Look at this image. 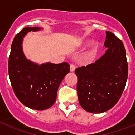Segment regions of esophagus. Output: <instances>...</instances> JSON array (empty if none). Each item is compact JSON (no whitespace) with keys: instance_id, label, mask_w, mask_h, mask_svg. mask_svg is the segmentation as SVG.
<instances>
[{"instance_id":"1","label":"esophagus","mask_w":135,"mask_h":135,"mask_svg":"<svg viewBox=\"0 0 135 135\" xmlns=\"http://www.w3.org/2000/svg\"><path fill=\"white\" fill-rule=\"evenodd\" d=\"M76 70V66L74 64H71L70 65V71H74V70Z\"/></svg>"}]
</instances>
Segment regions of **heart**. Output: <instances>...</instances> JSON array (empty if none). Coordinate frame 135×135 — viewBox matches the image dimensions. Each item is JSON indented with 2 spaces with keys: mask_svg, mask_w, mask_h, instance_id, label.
<instances>
[{
  "mask_svg": "<svg viewBox=\"0 0 135 135\" xmlns=\"http://www.w3.org/2000/svg\"><path fill=\"white\" fill-rule=\"evenodd\" d=\"M96 47H97L96 44H93V46H91V49H90V53H93L94 51H95V49H96Z\"/></svg>",
  "mask_w": 135,
  "mask_h": 135,
  "instance_id": "1",
  "label": "heart"
}]
</instances>
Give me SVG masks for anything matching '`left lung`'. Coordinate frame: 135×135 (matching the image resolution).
Segmentation results:
<instances>
[{
	"mask_svg": "<svg viewBox=\"0 0 135 135\" xmlns=\"http://www.w3.org/2000/svg\"><path fill=\"white\" fill-rule=\"evenodd\" d=\"M104 46L108 50L101 58L75 70L80 105L84 110L95 114L106 112L116 104L128 78L123 42L107 31Z\"/></svg>",
	"mask_w": 135,
	"mask_h": 135,
	"instance_id": "left-lung-1",
	"label": "left lung"
}]
</instances>
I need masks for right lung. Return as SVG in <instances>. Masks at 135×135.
Segmentation results:
<instances>
[{"instance_id":"right-lung-1","label":"right lung","mask_w":135,"mask_h":135,"mask_svg":"<svg viewBox=\"0 0 135 135\" xmlns=\"http://www.w3.org/2000/svg\"><path fill=\"white\" fill-rule=\"evenodd\" d=\"M40 30L27 27L15 36L8 69L12 88L20 102L31 109L44 110L55 102L59 84L70 72V65L68 63L38 65L26 59L21 45L23 37L27 32Z\"/></svg>"}]
</instances>
